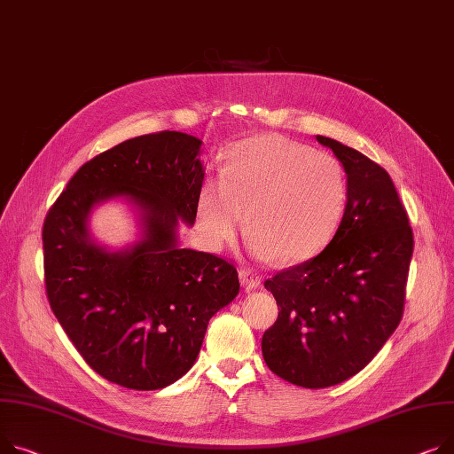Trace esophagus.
<instances>
[{"instance_id": "obj_1", "label": "esophagus", "mask_w": 454, "mask_h": 454, "mask_svg": "<svg viewBox=\"0 0 454 454\" xmlns=\"http://www.w3.org/2000/svg\"><path fill=\"white\" fill-rule=\"evenodd\" d=\"M239 279H240V285H243L247 290H255L257 286H261V278L248 268H243L239 271Z\"/></svg>"}]
</instances>
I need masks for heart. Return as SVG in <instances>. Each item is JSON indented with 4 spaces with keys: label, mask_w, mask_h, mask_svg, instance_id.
I'll return each mask as SVG.
<instances>
[{
    "label": "heart",
    "mask_w": 454,
    "mask_h": 454,
    "mask_svg": "<svg viewBox=\"0 0 454 454\" xmlns=\"http://www.w3.org/2000/svg\"><path fill=\"white\" fill-rule=\"evenodd\" d=\"M348 183L341 162L307 144L276 135L239 142L223 178L206 183L197 200V226L221 250L247 224L261 257L303 262L334 239L347 206Z\"/></svg>",
    "instance_id": "1"
}]
</instances>
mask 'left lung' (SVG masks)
<instances>
[{"mask_svg": "<svg viewBox=\"0 0 454 454\" xmlns=\"http://www.w3.org/2000/svg\"><path fill=\"white\" fill-rule=\"evenodd\" d=\"M316 138L347 173L345 214L321 254L264 281L281 310L261 341L268 369L305 388L352 378L392 336L414 247L388 173L334 138Z\"/></svg>", "mask_w": 454, "mask_h": 454, "instance_id": "8db88e82", "label": "left lung"}]
</instances>
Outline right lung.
Instances as JSON below:
<instances>
[{"label": "right lung", "instance_id": "1", "mask_svg": "<svg viewBox=\"0 0 454 454\" xmlns=\"http://www.w3.org/2000/svg\"><path fill=\"white\" fill-rule=\"evenodd\" d=\"M202 140L162 131L118 144L85 162L43 223L45 288L66 334L102 378L157 390L183 378L209 319L239 294L233 264L178 247L193 226L204 180ZM122 198L141 237L111 251L90 235L95 207Z\"/></svg>", "mask_w": 454, "mask_h": 454}]
</instances>
